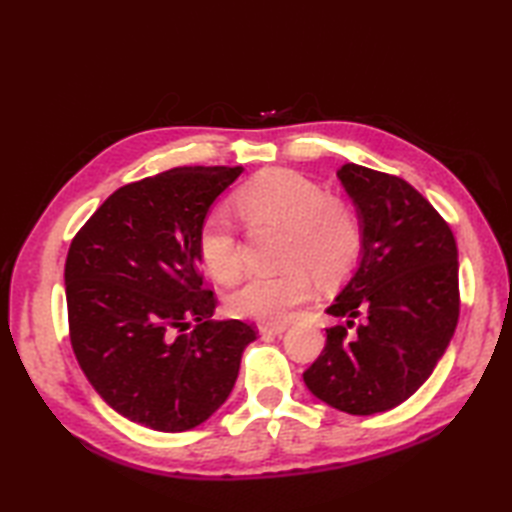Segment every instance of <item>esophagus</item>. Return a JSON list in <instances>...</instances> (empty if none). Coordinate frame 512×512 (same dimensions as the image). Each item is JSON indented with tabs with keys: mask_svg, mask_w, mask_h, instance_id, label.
Listing matches in <instances>:
<instances>
[{
	"mask_svg": "<svg viewBox=\"0 0 512 512\" xmlns=\"http://www.w3.org/2000/svg\"><path fill=\"white\" fill-rule=\"evenodd\" d=\"M286 323H259V332L262 334H281L286 332Z\"/></svg>",
	"mask_w": 512,
	"mask_h": 512,
	"instance_id": "34e87169",
	"label": "esophagus"
}]
</instances>
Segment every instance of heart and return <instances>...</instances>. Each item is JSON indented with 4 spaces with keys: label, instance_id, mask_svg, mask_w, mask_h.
Segmentation results:
<instances>
[{
    "label": "heart",
    "instance_id": "heart-1",
    "mask_svg": "<svg viewBox=\"0 0 512 512\" xmlns=\"http://www.w3.org/2000/svg\"><path fill=\"white\" fill-rule=\"evenodd\" d=\"M237 209L253 226H277L288 233L279 275L250 277L226 301L237 319L284 323L312 295L317 277L336 284L363 253V226L345 202L297 171H268L237 191ZM198 255L206 273L231 284L242 273V244L233 217L211 209L198 231Z\"/></svg>",
    "mask_w": 512,
    "mask_h": 512
}]
</instances>
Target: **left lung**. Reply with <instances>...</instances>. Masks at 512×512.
Listing matches in <instances>:
<instances>
[{
	"instance_id": "obj_1",
	"label": "left lung",
	"mask_w": 512,
	"mask_h": 512,
	"mask_svg": "<svg viewBox=\"0 0 512 512\" xmlns=\"http://www.w3.org/2000/svg\"><path fill=\"white\" fill-rule=\"evenodd\" d=\"M336 176L363 222V259L328 314L308 389L330 407L372 416L427 380L460 317L458 246L447 220L407 180L354 162Z\"/></svg>"
}]
</instances>
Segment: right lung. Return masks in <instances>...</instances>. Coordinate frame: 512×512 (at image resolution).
I'll use <instances>...</instances> for the list:
<instances>
[{
    "instance_id": "1",
    "label": "right lung",
    "mask_w": 512,
    "mask_h": 512,
    "mask_svg": "<svg viewBox=\"0 0 512 512\" xmlns=\"http://www.w3.org/2000/svg\"><path fill=\"white\" fill-rule=\"evenodd\" d=\"M242 167H176L116 189L65 259L70 343L83 374L121 416L156 431L198 427L231 394L244 321H211L198 231ZM196 325L187 333L188 323Z\"/></svg>"
}]
</instances>
